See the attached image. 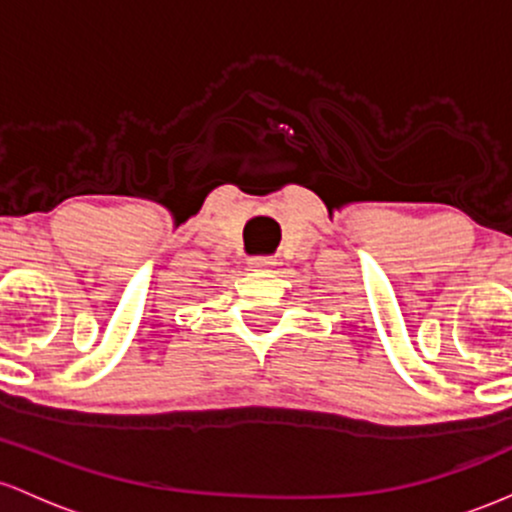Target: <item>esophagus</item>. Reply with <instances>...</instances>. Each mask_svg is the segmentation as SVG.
Here are the masks:
<instances>
[{"label":"esophagus","mask_w":512,"mask_h":512,"mask_svg":"<svg viewBox=\"0 0 512 512\" xmlns=\"http://www.w3.org/2000/svg\"><path fill=\"white\" fill-rule=\"evenodd\" d=\"M249 266L254 268V271H268V268L275 266L273 258H251Z\"/></svg>","instance_id":"esophagus-1"}]
</instances>
